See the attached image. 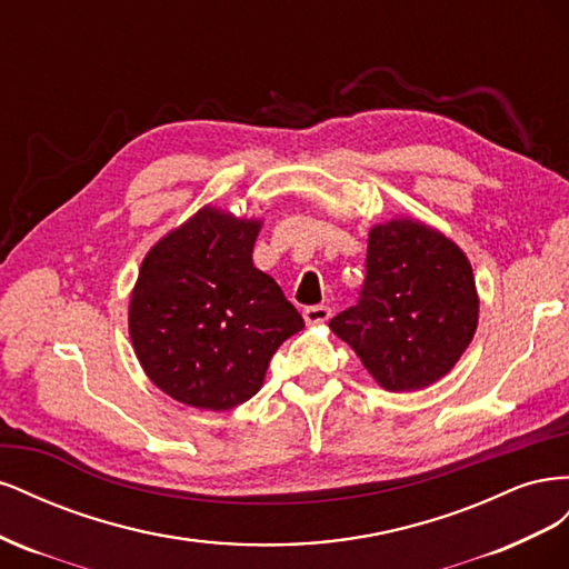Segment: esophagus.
Returning <instances> with one entry per match:
<instances>
[{
    "mask_svg": "<svg viewBox=\"0 0 569 569\" xmlns=\"http://www.w3.org/2000/svg\"><path fill=\"white\" fill-rule=\"evenodd\" d=\"M332 318V311L327 306H308L303 311L306 325H322Z\"/></svg>",
    "mask_w": 569,
    "mask_h": 569,
    "instance_id": "1",
    "label": "esophagus"
}]
</instances>
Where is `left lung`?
<instances>
[{
    "mask_svg": "<svg viewBox=\"0 0 569 569\" xmlns=\"http://www.w3.org/2000/svg\"><path fill=\"white\" fill-rule=\"evenodd\" d=\"M360 301L330 320L387 391L439 382L470 347L479 322L472 266L453 239L416 218L368 232Z\"/></svg>",
    "mask_w": 569,
    "mask_h": 569,
    "instance_id": "8db88e82",
    "label": "left lung"
}]
</instances>
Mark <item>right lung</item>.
<instances>
[{"instance_id":"obj_1","label":"right lung","mask_w":569,"mask_h":569,"mask_svg":"<svg viewBox=\"0 0 569 569\" xmlns=\"http://www.w3.org/2000/svg\"><path fill=\"white\" fill-rule=\"evenodd\" d=\"M261 218L206 203L166 232L140 266L128 332L149 380L199 410H230L263 387L280 343L303 318L251 251Z\"/></svg>"}]
</instances>
